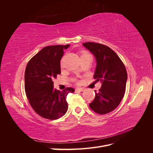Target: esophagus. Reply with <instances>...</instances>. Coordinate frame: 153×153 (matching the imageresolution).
I'll return each instance as SVG.
<instances>
[{
    "label": "esophagus",
    "instance_id": "1",
    "mask_svg": "<svg viewBox=\"0 0 153 153\" xmlns=\"http://www.w3.org/2000/svg\"><path fill=\"white\" fill-rule=\"evenodd\" d=\"M84 91V88H82V87H81V88H76V89H75V91H80V92H82V91Z\"/></svg>",
    "mask_w": 153,
    "mask_h": 153
}]
</instances>
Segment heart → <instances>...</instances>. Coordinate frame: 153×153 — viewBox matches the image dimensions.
Wrapping results in <instances>:
<instances>
[{"label": "heart", "instance_id": "b5f03b06", "mask_svg": "<svg viewBox=\"0 0 153 153\" xmlns=\"http://www.w3.org/2000/svg\"><path fill=\"white\" fill-rule=\"evenodd\" d=\"M89 55V54L87 53L86 52H82L81 53V57L83 56H85V55ZM61 66H62V62H61Z\"/></svg>", "mask_w": 153, "mask_h": 153}]
</instances>
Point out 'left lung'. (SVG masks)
<instances>
[{"mask_svg": "<svg viewBox=\"0 0 153 153\" xmlns=\"http://www.w3.org/2000/svg\"><path fill=\"white\" fill-rule=\"evenodd\" d=\"M83 45L95 56L97 65L94 78L102 82L89 106L98 114H108L117 107L124 97L128 78L126 68L117 53L107 46L93 42Z\"/></svg>", "mask_w": 153, "mask_h": 153, "instance_id": "8db88e82", "label": "left lung"}]
</instances>
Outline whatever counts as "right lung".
Returning a JSON list of instances; mask_svg holds the SVG:
<instances>
[{
    "label": "right lung",
    "instance_id": "add662e5",
    "mask_svg": "<svg viewBox=\"0 0 153 153\" xmlns=\"http://www.w3.org/2000/svg\"><path fill=\"white\" fill-rule=\"evenodd\" d=\"M66 45L48 46L30 59L25 71V90L32 108L41 117L55 120L68 110L66 96L75 92L71 87L53 89L54 78L61 74L60 61Z\"/></svg>",
    "mask_w": 153,
    "mask_h": 153
}]
</instances>
